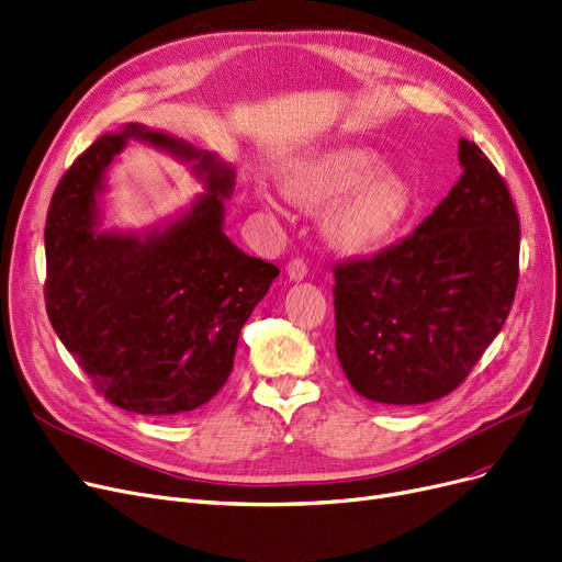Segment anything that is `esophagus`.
<instances>
[{"label":"esophagus","instance_id":"obj_1","mask_svg":"<svg viewBox=\"0 0 562 562\" xmlns=\"http://www.w3.org/2000/svg\"><path fill=\"white\" fill-rule=\"evenodd\" d=\"M286 276H289V280H294V282L305 280V278H307V266H305V261H303V259H292V261H289Z\"/></svg>","mask_w":562,"mask_h":562}]
</instances>
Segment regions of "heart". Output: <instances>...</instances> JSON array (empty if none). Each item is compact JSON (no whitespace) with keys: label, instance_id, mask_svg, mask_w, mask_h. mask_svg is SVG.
I'll list each match as a JSON object with an SVG mask.
<instances>
[{"label":"heart","instance_id":"obj_1","mask_svg":"<svg viewBox=\"0 0 562 562\" xmlns=\"http://www.w3.org/2000/svg\"><path fill=\"white\" fill-rule=\"evenodd\" d=\"M284 196L301 207H324L326 240L342 252H370L405 224L412 211L407 180L386 169L366 145H336L299 161L282 180ZM263 211L280 215L282 199L257 190Z\"/></svg>","mask_w":562,"mask_h":562}]
</instances>
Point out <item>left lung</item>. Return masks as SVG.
<instances>
[{
  "label": "left lung",
  "mask_w": 562,
  "mask_h": 562,
  "mask_svg": "<svg viewBox=\"0 0 562 562\" xmlns=\"http://www.w3.org/2000/svg\"><path fill=\"white\" fill-rule=\"evenodd\" d=\"M461 178L403 243L336 266V351L359 396L422 405L451 393L501 334L518 282L521 226L474 143Z\"/></svg>",
  "instance_id": "obj_1"
}]
</instances>
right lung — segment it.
Instances as JSON below:
<instances>
[{"label":"right lung","instance_id":"1","mask_svg":"<svg viewBox=\"0 0 562 562\" xmlns=\"http://www.w3.org/2000/svg\"><path fill=\"white\" fill-rule=\"evenodd\" d=\"M130 139L192 162L204 194L140 233L101 229L102 180ZM234 178L215 153L127 122L59 180L46 220V310L113 405L171 417L205 405L232 375L240 328L280 276L224 234Z\"/></svg>","mask_w":562,"mask_h":562}]
</instances>
